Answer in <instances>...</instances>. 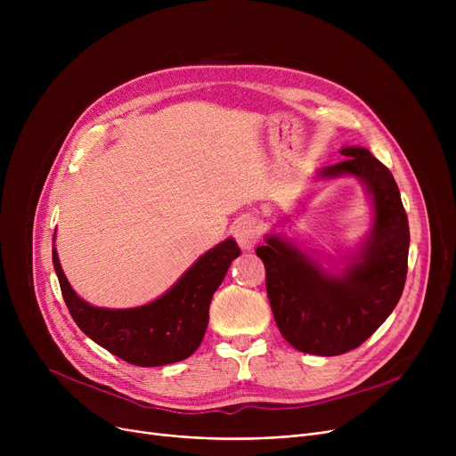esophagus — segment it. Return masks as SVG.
<instances>
[{"instance_id": "obj_1", "label": "esophagus", "mask_w": 456, "mask_h": 456, "mask_svg": "<svg viewBox=\"0 0 456 456\" xmlns=\"http://www.w3.org/2000/svg\"><path fill=\"white\" fill-rule=\"evenodd\" d=\"M232 236L236 238L238 246H240L246 251H249L258 242L260 225H258V222L255 218H251V216H246V218L238 220L236 225L232 227Z\"/></svg>"}]
</instances>
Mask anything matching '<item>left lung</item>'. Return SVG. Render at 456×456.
I'll return each mask as SVG.
<instances>
[{
    "label": "left lung",
    "mask_w": 456,
    "mask_h": 456,
    "mask_svg": "<svg viewBox=\"0 0 456 456\" xmlns=\"http://www.w3.org/2000/svg\"><path fill=\"white\" fill-rule=\"evenodd\" d=\"M344 162L322 167L318 179L356 177L368 191L373 224L342 270L281 234H266L256 255L282 338L303 353L334 356L366 342L395 308L406 281L409 220L388 167L366 148L346 146ZM327 260V258H325ZM342 265V262H340Z\"/></svg>",
    "instance_id": "1"
}]
</instances>
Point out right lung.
<instances>
[{
    "label": "right lung",
    "mask_w": 456,
    "mask_h": 456,
    "mask_svg": "<svg viewBox=\"0 0 456 456\" xmlns=\"http://www.w3.org/2000/svg\"><path fill=\"white\" fill-rule=\"evenodd\" d=\"M238 255L240 248L227 238L201 255L166 294L134 308H103L81 299L68 282L55 248L53 266L69 314L86 337L129 364L155 368L184 361L200 347L210 299Z\"/></svg>",
    "instance_id": "obj_1"
}]
</instances>
